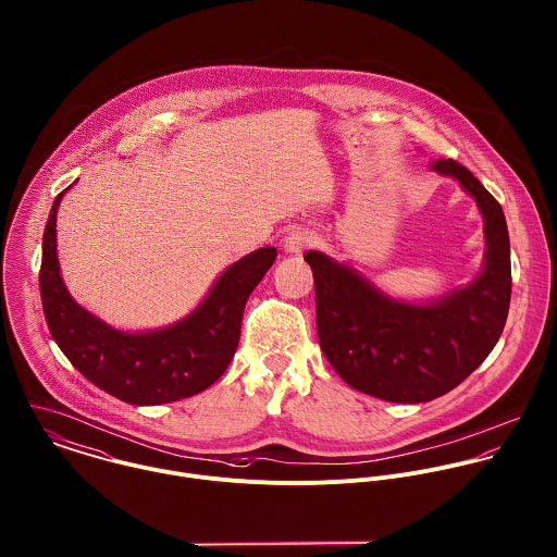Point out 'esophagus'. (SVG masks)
<instances>
[{"label": "esophagus", "instance_id": "obj_1", "mask_svg": "<svg viewBox=\"0 0 557 557\" xmlns=\"http://www.w3.org/2000/svg\"><path fill=\"white\" fill-rule=\"evenodd\" d=\"M314 243V234L308 230H293L286 238H284V249L286 253H301L304 249H308Z\"/></svg>", "mask_w": 557, "mask_h": 557}]
</instances>
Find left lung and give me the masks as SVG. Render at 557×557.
I'll list each match as a JSON object with an SVG mask.
<instances>
[{
	"label": "left lung",
	"instance_id": "1",
	"mask_svg": "<svg viewBox=\"0 0 557 557\" xmlns=\"http://www.w3.org/2000/svg\"><path fill=\"white\" fill-rule=\"evenodd\" d=\"M431 170L458 181L484 220V264L473 282L413 304L323 251L304 256L327 361L350 387L387 403H429L462 383L497 344L510 308V238L499 202L451 159Z\"/></svg>",
	"mask_w": 557,
	"mask_h": 557
}]
</instances>
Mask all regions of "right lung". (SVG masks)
Here are the masks:
<instances>
[{
    "label": "right lung",
    "mask_w": 557,
    "mask_h": 557,
    "mask_svg": "<svg viewBox=\"0 0 557 557\" xmlns=\"http://www.w3.org/2000/svg\"><path fill=\"white\" fill-rule=\"evenodd\" d=\"M66 191L51 207L40 264L45 321L60 350L90 383L128 405H165L211 387L236 352L245 304L277 249L260 247L232 262L185 319L161 330L122 332L82 308L64 286L55 218Z\"/></svg>",
    "instance_id": "right-lung-1"
}]
</instances>
